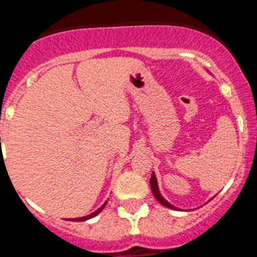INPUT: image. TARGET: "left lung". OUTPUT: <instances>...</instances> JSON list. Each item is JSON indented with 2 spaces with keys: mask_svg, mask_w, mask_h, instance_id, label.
I'll return each mask as SVG.
<instances>
[{
  "mask_svg": "<svg viewBox=\"0 0 257 257\" xmlns=\"http://www.w3.org/2000/svg\"><path fill=\"white\" fill-rule=\"evenodd\" d=\"M151 188H152V192H153L154 197H156V199L160 202L161 205L166 206V207H169V208H174V210H175L174 206L170 205L169 202L166 201V199L163 198L162 196H161L160 190H158V184H157V179H156V175H154V172L152 174V178H151Z\"/></svg>",
  "mask_w": 257,
  "mask_h": 257,
  "instance_id": "left-lung-1",
  "label": "left lung"
}]
</instances>
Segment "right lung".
<instances>
[{
    "label": "right lung",
    "instance_id": "add662e5",
    "mask_svg": "<svg viewBox=\"0 0 257 257\" xmlns=\"http://www.w3.org/2000/svg\"><path fill=\"white\" fill-rule=\"evenodd\" d=\"M105 205H106V202H105V203H104V205H103V206H101V207H100V208H99V210H96V211H95V212L90 213V215H87V216H83V217H78V219H74V220H76V221H85V220H87V219H91V217L96 216L97 213H99V212H100V211H101V210H103V208H104V206H105Z\"/></svg>",
    "mask_w": 257,
    "mask_h": 257
}]
</instances>
